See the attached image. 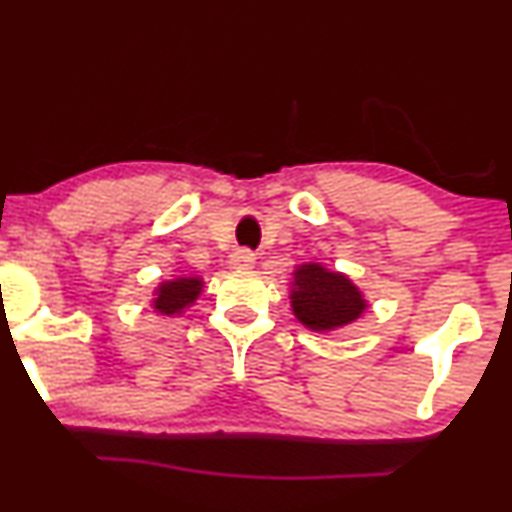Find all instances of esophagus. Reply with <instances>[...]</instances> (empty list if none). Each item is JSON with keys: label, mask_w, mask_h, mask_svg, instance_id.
I'll return each instance as SVG.
<instances>
[{"label": "esophagus", "mask_w": 512, "mask_h": 512, "mask_svg": "<svg viewBox=\"0 0 512 512\" xmlns=\"http://www.w3.org/2000/svg\"><path fill=\"white\" fill-rule=\"evenodd\" d=\"M257 255L252 250H236L231 255V267L233 269H250L255 264Z\"/></svg>", "instance_id": "esophagus-1"}]
</instances>
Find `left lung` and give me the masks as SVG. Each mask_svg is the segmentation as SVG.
<instances>
[{"label":"left lung","mask_w":512,"mask_h":512,"mask_svg":"<svg viewBox=\"0 0 512 512\" xmlns=\"http://www.w3.org/2000/svg\"><path fill=\"white\" fill-rule=\"evenodd\" d=\"M291 291L293 315L312 331H334L365 312V298L348 276L322 264H300Z\"/></svg>","instance_id":"8db88e82"}]
</instances>
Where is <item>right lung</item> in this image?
Here are the masks:
<instances>
[{
  "mask_svg": "<svg viewBox=\"0 0 512 512\" xmlns=\"http://www.w3.org/2000/svg\"><path fill=\"white\" fill-rule=\"evenodd\" d=\"M202 291V281L195 276H183V279L164 281L157 288V298L152 300L157 312L162 315H178V312L186 310L188 305H193L197 295Z\"/></svg>",
  "mask_w": 512,
  "mask_h": 512,
  "instance_id": "1",
  "label": "right lung"
}]
</instances>
